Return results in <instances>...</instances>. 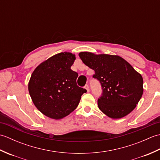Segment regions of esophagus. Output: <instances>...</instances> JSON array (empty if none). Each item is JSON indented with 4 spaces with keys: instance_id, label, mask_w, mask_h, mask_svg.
Returning a JSON list of instances; mask_svg holds the SVG:
<instances>
[{
    "instance_id": "1",
    "label": "esophagus",
    "mask_w": 160,
    "mask_h": 160,
    "mask_svg": "<svg viewBox=\"0 0 160 160\" xmlns=\"http://www.w3.org/2000/svg\"><path fill=\"white\" fill-rule=\"evenodd\" d=\"M84 88H85V89L87 90V92H89V85H88V84H86L85 87H84Z\"/></svg>"
}]
</instances>
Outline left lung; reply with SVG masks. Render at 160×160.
Returning a JSON list of instances; mask_svg holds the SVG:
<instances>
[{
    "label": "left lung",
    "instance_id": "obj_1",
    "mask_svg": "<svg viewBox=\"0 0 160 160\" xmlns=\"http://www.w3.org/2000/svg\"><path fill=\"white\" fill-rule=\"evenodd\" d=\"M84 64L95 71L102 96L98 100L100 110L113 119L122 118L136 107L143 94V78L127 61L117 55L79 54Z\"/></svg>",
    "mask_w": 160,
    "mask_h": 160
}]
</instances>
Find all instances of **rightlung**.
Returning <instances> with one entry per match:
<instances>
[{
    "label": "right lung",
    "instance_id": "add662e5",
    "mask_svg": "<svg viewBox=\"0 0 160 160\" xmlns=\"http://www.w3.org/2000/svg\"><path fill=\"white\" fill-rule=\"evenodd\" d=\"M75 60V54L61 52L40 63L33 71L29 93L36 107L47 117L60 120L67 116L87 92L77 85L78 75L71 69Z\"/></svg>",
    "mask_w": 160,
    "mask_h": 160
}]
</instances>
